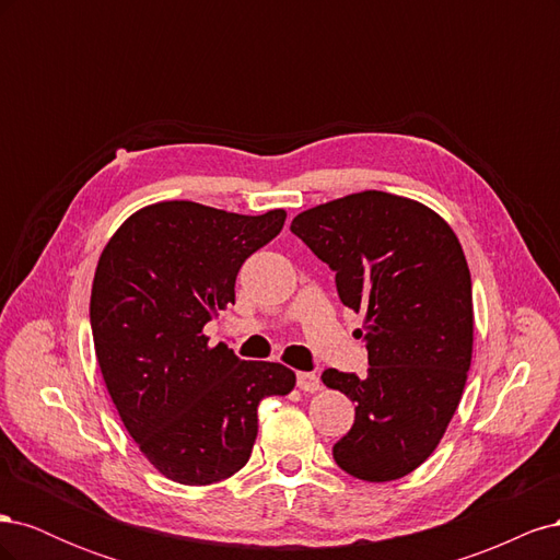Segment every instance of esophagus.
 Returning a JSON list of instances; mask_svg holds the SVG:
<instances>
[{
  "label": "esophagus",
  "instance_id": "esophagus-1",
  "mask_svg": "<svg viewBox=\"0 0 560 560\" xmlns=\"http://www.w3.org/2000/svg\"><path fill=\"white\" fill-rule=\"evenodd\" d=\"M296 385H299V389H303V393H317L322 383L315 374H311V371H299Z\"/></svg>",
  "mask_w": 560,
  "mask_h": 560
}]
</instances>
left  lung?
Returning a JSON list of instances; mask_svg holds the SVG:
<instances>
[{"label": "left lung", "instance_id": "left-lung-1", "mask_svg": "<svg viewBox=\"0 0 560 560\" xmlns=\"http://www.w3.org/2000/svg\"><path fill=\"white\" fill-rule=\"evenodd\" d=\"M292 233L336 273L343 306L364 313L366 376L327 369L354 401L334 460L383 483L428 460L460 404L471 364V278L453 229L418 200L350 194L294 217Z\"/></svg>", "mask_w": 560, "mask_h": 560}]
</instances>
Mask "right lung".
<instances>
[{
  "mask_svg": "<svg viewBox=\"0 0 560 560\" xmlns=\"http://www.w3.org/2000/svg\"><path fill=\"white\" fill-rule=\"evenodd\" d=\"M284 217L163 200L130 214L100 254L91 292L100 371L135 444L177 483L208 486L243 469L259 401L294 389L292 369L238 360L202 334Z\"/></svg>",
  "mask_w": 560,
  "mask_h": 560,
  "instance_id": "1",
  "label": "right lung"
}]
</instances>
